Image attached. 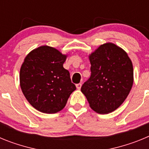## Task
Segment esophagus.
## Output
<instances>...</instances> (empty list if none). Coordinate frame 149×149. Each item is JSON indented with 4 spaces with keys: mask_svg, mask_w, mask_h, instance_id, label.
Masks as SVG:
<instances>
[{
    "mask_svg": "<svg viewBox=\"0 0 149 149\" xmlns=\"http://www.w3.org/2000/svg\"><path fill=\"white\" fill-rule=\"evenodd\" d=\"M81 86H82V84H81V83H80V84H76V87H77V89H80L81 88Z\"/></svg>",
    "mask_w": 149,
    "mask_h": 149,
    "instance_id": "esophagus-1",
    "label": "esophagus"
}]
</instances>
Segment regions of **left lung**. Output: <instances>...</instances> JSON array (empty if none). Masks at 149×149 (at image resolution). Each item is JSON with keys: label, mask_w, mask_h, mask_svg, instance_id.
<instances>
[{"label": "left lung", "mask_w": 149, "mask_h": 149, "mask_svg": "<svg viewBox=\"0 0 149 149\" xmlns=\"http://www.w3.org/2000/svg\"><path fill=\"white\" fill-rule=\"evenodd\" d=\"M89 59L91 76L81 92L94 111L107 114L121 106L132 88V62L122 48L111 42L100 45Z\"/></svg>", "instance_id": "left-lung-1"}]
</instances>
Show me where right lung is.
Wrapping results in <instances>:
<instances>
[{"instance_id":"1","label":"right lung","mask_w":149,"mask_h":149,"mask_svg":"<svg viewBox=\"0 0 149 149\" xmlns=\"http://www.w3.org/2000/svg\"><path fill=\"white\" fill-rule=\"evenodd\" d=\"M67 58L60 51L48 45L31 51L20 69V86L29 103L45 113H56L65 107L76 89L70 74L63 68Z\"/></svg>"}]
</instances>
